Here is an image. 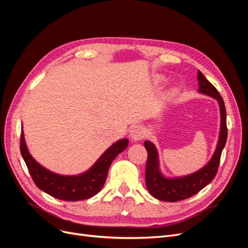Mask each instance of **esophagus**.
<instances>
[{
  "label": "esophagus",
  "instance_id": "1",
  "mask_svg": "<svg viewBox=\"0 0 248 248\" xmlns=\"http://www.w3.org/2000/svg\"><path fill=\"white\" fill-rule=\"evenodd\" d=\"M130 137L134 141L140 140L145 138V129L140 125H134L130 129Z\"/></svg>",
  "mask_w": 248,
  "mask_h": 248
}]
</instances>
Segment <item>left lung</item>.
Here are the masks:
<instances>
[{"mask_svg":"<svg viewBox=\"0 0 248 248\" xmlns=\"http://www.w3.org/2000/svg\"><path fill=\"white\" fill-rule=\"evenodd\" d=\"M199 86L201 93H204L218 100L221 117V128L218 145L216 151L207 166L202 170L182 178L167 179L164 178L158 169V154L155 146L149 140L145 141V148L148 153L146 164V185L149 192L156 199L164 202H178L188 199L198 193L212 181L218 170L221 152L228 138L227 111L222 97L217 89L210 82L201 71L198 73Z\"/></svg>","mask_w":248,"mask_h":248,"instance_id":"8db88e82","label":"left lung"}]
</instances>
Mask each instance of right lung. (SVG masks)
<instances>
[{"mask_svg": "<svg viewBox=\"0 0 248 248\" xmlns=\"http://www.w3.org/2000/svg\"><path fill=\"white\" fill-rule=\"evenodd\" d=\"M128 146V140H120L110 146L94 166L78 176H60L44 168L29 153L24 132L20 133V153L34 183L49 196L63 201L87 200L98 193L106 183L110 164Z\"/></svg>", "mask_w": 248, "mask_h": 248, "instance_id": "1", "label": "right lung"}]
</instances>
